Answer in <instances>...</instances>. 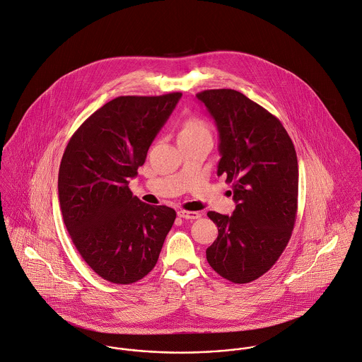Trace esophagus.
<instances>
[{
    "mask_svg": "<svg viewBox=\"0 0 362 362\" xmlns=\"http://www.w3.org/2000/svg\"><path fill=\"white\" fill-rule=\"evenodd\" d=\"M178 216L182 219H198L201 215L195 211H178Z\"/></svg>",
    "mask_w": 362,
    "mask_h": 362,
    "instance_id": "obj_1",
    "label": "esophagus"
}]
</instances>
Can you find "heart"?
I'll return each mask as SVG.
<instances>
[{
  "instance_id": "1",
  "label": "heart",
  "mask_w": 362,
  "mask_h": 362,
  "mask_svg": "<svg viewBox=\"0 0 362 362\" xmlns=\"http://www.w3.org/2000/svg\"><path fill=\"white\" fill-rule=\"evenodd\" d=\"M199 134H209V129H208L206 123L199 118H191L184 123L180 137L199 136Z\"/></svg>"
}]
</instances>
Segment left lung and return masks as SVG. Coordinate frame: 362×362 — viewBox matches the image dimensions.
<instances>
[{"mask_svg":"<svg viewBox=\"0 0 362 362\" xmlns=\"http://www.w3.org/2000/svg\"><path fill=\"white\" fill-rule=\"evenodd\" d=\"M197 98L216 123L218 175L232 182L236 202L232 216L208 212L218 239L206 248V259L228 281L247 284L276 262L291 239L298 211L296 151L279 119L239 91L206 90Z\"/></svg>","mask_w":362,"mask_h":362,"instance_id":"1","label":"left lung"}]
</instances>
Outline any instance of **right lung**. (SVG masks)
Returning a JSON list of instances; mask_svg holds the SVG:
<instances>
[{
  "instance_id": "add662e5",
  "label": "right lung",
  "mask_w": 362,
  "mask_h": 362,
  "mask_svg": "<svg viewBox=\"0 0 362 362\" xmlns=\"http://www.w3.org/2000/svg\"><path fill=\"white\" fill-rule=\"evenodd\" d=\"M181 97H118L86 119L64 150L57 184L64 225L84 261L110 282L146 276L175 221L173 208L133 197L129 181Z\"/></svg>"
}]
</instances>
